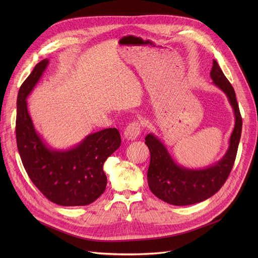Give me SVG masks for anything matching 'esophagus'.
I'll list each match as a JSON object with an SVG mask.
<instances>
[{
	"label": "esophagus",
	"mask_w": 258,
	"mask_h": 258,
	"mask_svg": "<svg viewBox=\"0 0 258 258\" xmlns=\"http://www.w3.org/2000/svg\"><path fill=\"white\" fill-rule=\"evenodd\" d=\"M141 134V125L139 122H132L130 123L123 132V136L127 141H134L138 138V136Z\"/></svg>",
	"instance_id": "34e87169"
}]
</instances>
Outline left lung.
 <instances>
[{
  "instance_id": "obj_1",
  "label": "left lung",
  "mask_w": 258,
  "mask_h": 258,
  "mask_svg": "<svg viewBox=\"0 0 258 258\" xmlns=\"http://www.w3.org/2000/svg\"><path fill=\"white\" fill-rule=\"evenodd\" d=\"M210 78L212 84L226 94L235 115L229 148L222 158L204 168H188L173 160L157 136L149 134L145 138L151 156L147 173L149 188L156 197L171 205H192L213 196L227 180L236 159L242 133V118L236 94L215 60Z\"/></svg>"
}]
</instances>
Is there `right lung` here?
<instances>
[{
	"instance_id": "add662e5",
	"label": "right lung",
	"mask_w": 258,
	"mask_h": 258,
	"mask_svg": "<svg viewBox=\"0 0 258 258\" xmlns=\"http://www.w3.org/2000/svg\"><path fill=\"white\" fill-rule=\"evenodd\" d=\"M49 64H36L21 85L17 97L16 141L23 166L43 195L61 206H84L93 203L105 191L106 159L115 152L121 140L116 128L90 134L78 145L54 149L35 131L27 110L26 98L39 83Z\"/></svg>"
}]
</instances>
